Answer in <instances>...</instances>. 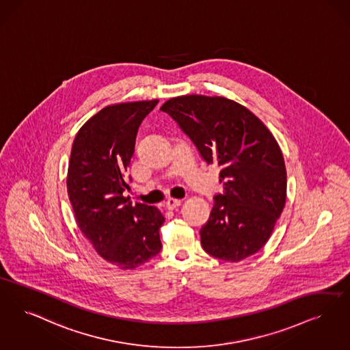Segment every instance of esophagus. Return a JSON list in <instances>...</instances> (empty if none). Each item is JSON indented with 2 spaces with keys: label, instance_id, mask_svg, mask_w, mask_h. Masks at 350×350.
Masks as SVG:
<instances>
[{
  "label": "esophagus",
  "instance_id": "esophagus-1",
  "mask_svg": "<svg viewBox=\"0 0 350 350\" xmlns=\"http://www.w3.org/2000/svg\"><path fill=\"white\" fill-rule=\"evenodd\" d=\"M180 204H181V200H178V199H173V198H170L167 200V203H165V207H167V210H176V208H178L180 207Z\"/></svg>",
  "mask_w": 350,
  "mask_h": 350
}]
</instances>
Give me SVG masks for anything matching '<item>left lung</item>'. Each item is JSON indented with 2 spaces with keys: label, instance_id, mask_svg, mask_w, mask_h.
<instances>
[{
  "label": "left lung",
  "instance_id": "obj_1",
  "mask_svg": "<svg viewBox=\"0 0 350 350\" xmlns=\"http://www.w3.org/2000/svg\"><path fill=\"white\" fill-rule=\"evenodd\" d=\"M178 124L208 165L220 168L215 196L200 229L203 250L225 262L259 252L285 206L286 169L279 144L247 108L221 96L185 95L160 108Z\"/></svg>",
  "mask_w": 350,
  "mask_h": 350
}]
</instances>
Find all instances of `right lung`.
<instances>
[{
  "instance_id": "obj_1",
  "label": "right lung",
  "mask_w": 350,
  "mask_h": 350,
  "mask_svg": "<svg viewBox=\"0 0 350 350\" xmlns=\"http://www.w3.org/2000/svg\"><path fill=\"white\" fill-rule=\"evenodd\" d=\"M157 103L105 107L79 129L71 148L66 185L77 224L101 258L125 271L161 250L164 216L154 206H133L124 196L138 129Z\"/></svg>"
}]
</instances>
